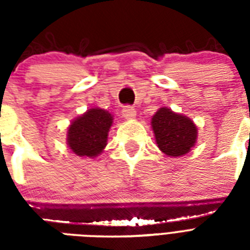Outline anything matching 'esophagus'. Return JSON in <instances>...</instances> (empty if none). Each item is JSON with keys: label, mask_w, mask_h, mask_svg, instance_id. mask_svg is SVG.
Returning <instances> with one entry per match:
<instances>
[{"label": "esophagus", "mask_w": 250, "mask_h": 250, "mask_svg": "<svg viewBox=\"0 0 250 250\" xmlns=\"http://www.w3.org/2000/svg\"><path fill=\"white\" fill-rule=\"evenodd\" d=\"M122 115L125 119H133V118L136 117V110L133 109L132 106H125V109L122 110Z\"/></svg>", "instance_id": "esophagus-1"}]
</instances>
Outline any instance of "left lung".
I'll return each instance as SVG.
<instances>
[{"instance_id":"left-lung-1","label":"left lung","mask_w":250,"mask_h":250,"mask_svg":"<svg viewBox=\"0 0 250 250\" xmlns=\"http://www.w3.org/2000/svg\"><path fill=\"white\" fill-rule=\"evenodd\" d=\"M152 129L157 146L167 157H182L197 143L198 129L190 118L161 107L152 117Z\"/></svg>"}]
</instances>
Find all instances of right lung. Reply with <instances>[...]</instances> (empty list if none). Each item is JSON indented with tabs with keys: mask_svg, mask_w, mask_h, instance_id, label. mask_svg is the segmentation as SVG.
Wrapping results in <instances>:
<instances>
[{
	"mask_svg": "<svg viewBox=\"0 0 250 250\" xmlns=\"http://www.w3.org/2000/svg\"><path fill=\"white\" fill-rule=\"evenodd\" d=\"M113 121V115L106 110L100 107L88 109L72 119L67 127V146L78 157L96 158L107 145Z\"/></svg>",
	"mask_w": 250,
	"mask_h": 250,
	"instance_id": "add662e5",
	"label": "right lung"
}]
</instances>
